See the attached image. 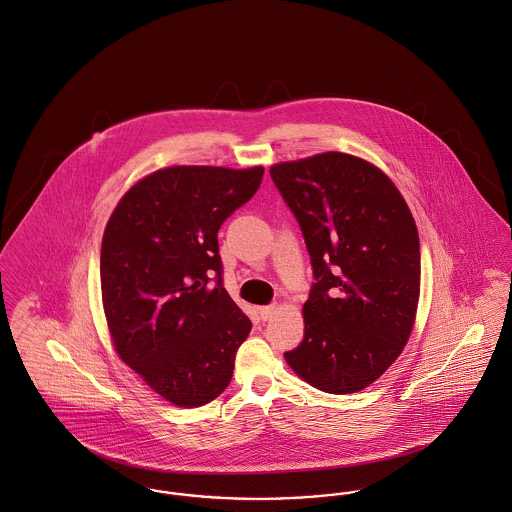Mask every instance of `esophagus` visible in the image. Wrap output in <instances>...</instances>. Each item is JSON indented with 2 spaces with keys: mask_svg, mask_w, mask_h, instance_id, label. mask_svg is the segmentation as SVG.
Listing matches in <instances>:
<instances>
[{
  "mask_svg": "<svg viewBox=\"0 0 512 512\" xmlns=\"http://www.w3.org/2000/svg\"><path fill=\"white\" fill-rule=\"evenodd\" d=\"M275 312H277V306H275V304H271V306H261V308H259L261 320H271V318L275 316Z\"/></svg>",
  "mask_w": 512,
  "mask_h": 512,
  "instance_id": "esophagus-1",
  "label": "esophagus"
}]
</instances>
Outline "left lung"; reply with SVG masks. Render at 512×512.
Listing matches in <instances>:
<instances>
[{
  "label": "left lung",
  "instance_id": "obj_1",
  "mask_svg": "<svg viewBox=\"0 0 512 512\" xmlns=\"http://www.w3.org/2000/svg\"><path fill=\"white\" fill-rule=\"evenodd\" d=\"M312 263L304 340L284 353L312 387L347 395L379 379L412 332L420 241L397 186L371 163L322 153L271 167Z\"/></svg>",
  "mask_w": 512,
  "mask_h": 512
}]
</instances>
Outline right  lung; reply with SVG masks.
Segmentation results:
<instances>
[{
	"mask_svg": "<svg viewBox=\"0 0 512 512\" xmlns=\"http://www.w3.org/2000/svg\"><path fill=\"white\" fill-rule=\"evenodd\" d=\"M263 167H171L139 180L104 231L102 300L119 357L176 406L222 395L251 320L224 288L218 231Z\"/></svg>",
	"mask_w": 512,
	"mask_h": 512,
	"instance_id": "obj_1",
	"label": "right lung"
}]
</instances>
